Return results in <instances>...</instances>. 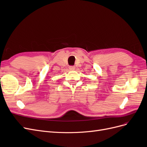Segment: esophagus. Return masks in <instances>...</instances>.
Returning <instances> with one entry per match:
<instances>
[{"instance_id":"esophagus-1","label":"esophagus","mask_w":147,"mask_h":147,"mask_svg":"<svg viewBox=\"0 0 147 147\" xmlns=\"http://www.w3.org/2000/svg\"><path fill=\"white\" fill-rule=\"evenodd\" d=\"M69 69L70 70H74L75 69V68L74 66H70L69 67Z\"/></svg>"}]
</instances>
